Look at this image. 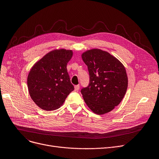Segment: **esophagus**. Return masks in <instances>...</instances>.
I'll return each instance as SVG.
<instances>
[{"mask_svg":"<svg viewBox=\"0 0 159 159\" xmlns=\"http://www.w3.org/2000/svg\"><path fill=\"white\" fill-rule=\"evenodd\" d=\"M79 89H80V85H77L75 86V91L78 92L79 90Z\"/></svg>","mask_w":159,"mask_h":159,"instance_id":"34e87169","label":"esophagus"}]
</instances>
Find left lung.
<instances>
[{"label":"left lung","mask_w":159,"mask_h":159,"mask_svg":"<svg viewBox=\"0 0 159 159\" xmlns=\"http://www.w3.org/2000/svg\"><path fill=\"white\" fill-rule=\"evenodd\" d=\"M82 58L87 66L89 84L80 92L87 106L97 115L110 112L123 99L128 87L125 66L106 52L93 49Z\"/></svg>","instance_id":"1"}]
</instances>
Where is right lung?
Masks as SVG:
<instances>
[{
	"label": "right lung",
	"instance_id": "add662e5",
	"mask_svg": "<svg viewBox=\"0 0 159 159\" xmlns=\"http://www.w3.org/2000/svg\"><path fill=\"white\" fill-rule=\"evenodd\" d=\"M72 54L71 50H53L32 67L28 87L31 99L40 108L46 111L58 109L74 90L66 69Z\"/></svg>",
	"mask_w": 159,
	"mask_h": 159
}]
</instances>
